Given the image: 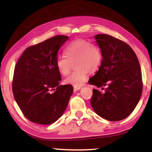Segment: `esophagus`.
Listing matches in <instances>:
<instances>
[{"label":"esophagus","instance_id":"1","mask_svg":"<svg viewBox=\"0 0 152 152\" xmlns=\"http://www.w3.org/2000/svg\"><path fill=\"white\" fill-rule=\"evenodd\" d=\"M82 88H81V87L80 86V87H76V86H74V88H73V91L74 92H76V91H79L80 90V89H81Z\"/></svg>","mask_w":152,"mask_h":152}]
</instances>
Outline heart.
Segmentation results:
<instances>
[{"instance_id": "b5f03b06", "label": "heart", "mask_w": 152, "mask_h": 152, "mask_svg": "<svg viewBox=\"0 0 152 152\" xmlns=\"http://www.w3.org/2000/svg\"><path fill=\"white\" fill-rule=\"evenodd\" d=\"M64 56H59L56 59V67L62 75L69 74L72 64L75 63V70L66 78L65 83L80 87L86 82L89 70H98L102 62V54L97 45L86 39H80L68 44Z\"/></svg>"}]
</instances>
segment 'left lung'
Masks as SVG:
<instances>
[{
  "label": "left lung",
  "instance_id": "8db88e82",
  "mask_svg": "<svg viewBox=\"0 0 152 152\" xmlns=\"http://www.w3.org/2000/svg\"><path fill=\"white\" fill-rule=\"evenodd\" d=\"M102 54L98 71L88 83L93 89L91 104L97 115L109 121H119L132 113L142 92V72L138 57L127 43L109 34H97ZM104 88H102V90Z\"/></svg>",
  "mask_w": 152,
  "mask_h": 152
}]
</instances>
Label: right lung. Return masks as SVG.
I'll list each match as a JSON object with an SVG mask.
<instances>
[{
    "instance_id": "add662e5",
    "label": "right lung",
    "mask_w": 152,
    "mask_h": 152,
    "mask_svg": "<svg viewBox=\"0 0 152 152\" xmlns=\"http://www.w3.org/2000/svg\"><path fill=\"white\" fill-rule=\"evenodd\" d=\"M69 37L58 35L27 48L14 68L12 91L27 119L53 124L62 115L73 92L71 85H59L57 53Z\"/></svg>"
}]
</instances>
